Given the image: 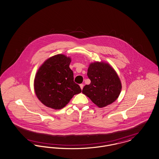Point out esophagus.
I'll use <instances>...</instances> for the list:
<instances>
[{
    "mask_svg": "<svg viewBox=\"0 0 159 159\" xmlns=\"http://www.w3.org/2000/svg\"><path fill=\"white\" fill-rule=\"evenodd\" d=\"M80 87H81V90L83 89V87H84V84H81L80 85Z\"/></svg>",
    "mask_w": 159,
    "mask_h": 159,
    "instance_id": "esophagus-1",
    "label": "esophagus"
}]
</instances>
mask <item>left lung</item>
Instances as JSON below:
<instances>
[{"instance_id":"obj_1","label":"left lung","mask_w":159,"mask_h":159,"mask_svg":"<svg viewBox=\"0 0 159 159\" xmlns=\"http://www.w3.org/2000/svg\"><path fill=\"white\" fill-rule=\"evenodd\" d=\"M87 76L90 80L89 85H85L83 93L100 108L115 102L120 95L122 84L115 69L105 62L90 64Z\"/></svg>"}]
</instances>
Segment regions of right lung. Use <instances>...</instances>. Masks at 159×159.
Listing matches in <instances>:
<instances>
[{"label": "right lung", "mask_w": 159, "mask_h": 159, "mask_svg": "<svg viewBox=\"0 0 159 159\" xmlns=\"http://www.w3.org/2000/svg\"><path fill=\"white\" fill-rule=\"evenodd\" d=\"M70 57L58 54L46 60L39 67L34 79V90L44 106L60 110L66 106L76 94L81 92L74 81L70 69Z\"/></svg>", "instance_id": "right-lung-1"}]
</instances>
